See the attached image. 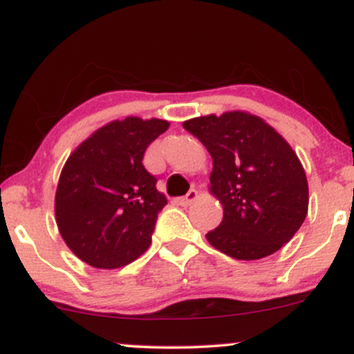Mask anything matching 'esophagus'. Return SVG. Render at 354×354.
Returning <instances> with one entry per match:
<instances>
[{"mask_svg": "<svg viewBox=\"0 0 354 354\" xmlns=\"http://www.w3.org/2000/svg\"><path fill=\"white\" fill-rule=\"evenodd\" d=\"M196 198H198V191L196 189H189L188 193L185 194V196L178 198V203H180V205H183V206H189L191 203L196 201Z\"/></svg>", "mask_w": 354, "mask_h": 354, "instance_id": "obj_1", "label": "esophagus"}]
</instances>
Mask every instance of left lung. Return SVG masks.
<instances>
[{
    "mask_svg": "<svg viewBox=\"0 0 354 354\" xmlns=\"http://www.w3.org/2000/svg\"><path fill=\"white\" fill-rule=\"evenodd\" d=\"M213 158L211 193L223 221L206 234L209 245L236 259L276 253L295 236L308 213V181L281 135L243 111L183 123Z\"/></svg>",
    "mask_w": 354,
    "mask_h": 354,
    "instance_id": "8db88e82",
    "label": "left lung"
}]
</instances>
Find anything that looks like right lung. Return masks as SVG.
<instances>
[{
  "label": "right lung",
  "mask_w": 354,
  "mask_h": 354,
  "mask_svg": "<svg viewBox=\"0 0 354 354\" xmlns=\"http://www.w3.org/2000/svg\"><path fill=\"white\" fill-rule=\"evenodd\" d=\"M169 128L165 120L129 116L83 141L61 171L56 225L81 261L115 270L151 245L158 213L168 205L143 166L146 148Z\"/></svg>",
  "instance_id": "right-lung-1"
}]
</instances>
